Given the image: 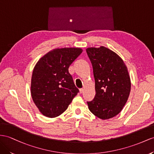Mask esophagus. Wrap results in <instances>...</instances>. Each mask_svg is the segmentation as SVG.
Here are the masks:
<instances>
[{
  "mask_svg": "<svg viewBox=\"0 0 154 154\" xmlns=\"http://www.w3.org/2000/svg\"><path fill=\"white\" fill-rule=\"evenodd\" d=\"M83 92H84V89H82V88L79 89V92H80V94L83 93Z\"/></svg>",
  "mask_w": 154,
  "mask_h": 154,
  "instance_id": "esophagus-1",
  "label": "esophagus"
}]
</instances>
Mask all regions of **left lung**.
I'll use <instances>...</instances> for the list:
<instances>
[{
    "label": "left lung",
    "instance_id": "1",
    "mask_svg": "<svg viewBox=\"0 0 154 154\" xmlns=\"http://www.w3.org/2000/svg\"><path fill=\"white\" fill-rule=\"evenodd\" d=\"M95 79V97L87 102L90 111L101 120L116 116L131 91V79L122 58L104 46L86 49Z\"/></svg>",
    "mask_w": 154,
    "mask_h": 154
}]
</instances>
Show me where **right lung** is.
<instances>
[{
	"mask_svg": "<svg viewBox=\"0 0 154 154\" xmlns=\"http://www.w3.org/2000/svg\"><path fill=\"white\" fill-rule=\"evenodd\" d=\"M82 52L79 47L54 49L43 55L35 65L30 93L43 116H60L79 92L68 68Z\"/></svg>",
	"mask_w": 154,
	"mask_h": 154,
	"instance_id": "1",
	"label": "right lung"
}]
</instances>
